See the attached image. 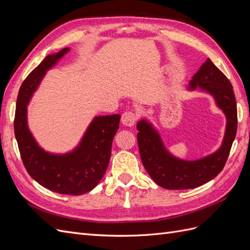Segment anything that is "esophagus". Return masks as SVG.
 <instances>
[{
    "label": "esophagus",
    "mask_w": 250,
    "mask_h": 250,
    "mask_svg": "<svg viewBox=\"0 0 250 250\" xmlns=\"http://www.w3.org/2000/svg\"><path fill=\"white\" fill-rule=\"evenodd\" d=\"M138 120V117L137 115L133 111H125L123 112L122 115V118H121V121H122V123L125 125V126H133L135 124V122H137Z\"/></svg>",
    "instance_id": "obj_1"
}]
</instances>
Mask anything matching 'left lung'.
<instances>
[{
	"mask_svg": "<svg viewBox=\"0 0 250 250\" xmlns=\"http://www.w3.org/2000/svg\"><path fill=\"white\" fill-rule=\"evenodd\" d=\"M197 87L213 95L217 105L226 116L224 140L215 153L193 162L178 160L166 150L157 131L147 121L141 120L137 124L139 150L144 167L158 186L167 190L194 188L215 178L224 168L236 138L238 113L232 85L209 58L194 75L188 86L190 89Z\"/></svg>",
	"mask_w": 250,
	"mask_h": 250,
	"instance_id": "left-lung-1",
	"label": "left lung"
}]
</instances>
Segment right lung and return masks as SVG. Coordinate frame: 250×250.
<instances>
[{
    "label": "right lung",
    "mask_w": 250,
    "mask_h": 250,
    "mask_svg": "<svg viewBox=\"0 0 250 250\" xmlns=\"http://www.w3.org/2000/svg\"><path fill=\"white\" fill-rule=\"evenodd\" d=\"M67 51L69 48H64L47 56L21 83L14 116V134L30 176L50 191L77 196L92 191L103 177L121 116L96 117L79 146L70 153L51 154L37 145L27 126V104L46 72Z\"/></svg>",
    "instance_id": "1"
}]
</instances>
